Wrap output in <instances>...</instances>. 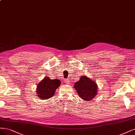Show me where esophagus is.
<instances>
[{
    "label": "esophagus",
    "instance_id": "34e87169",
    "mask_svg": "<svg viewBox=\"0 0 135 135\" xmlns=\"http://www.w3.org/2000/svg\"><path fill=\"white\" fill-rule=\"evenodd\" d=\"M64 81H65V83H66V84H70L69 83V80H68V79H66V80H64Z\"/></svg>",
    "mask_w": 135,
    "mask_h": 135
}]
</instances>
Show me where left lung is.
<instances>
[{"mask_svg":"<svg viewBox=\"0 0 135 135\" xmlns=\"http://www.w3.org/2000/svg\"><path fill=\"white\" fill-rule=\"evenodd\" d=\"M74 88L79 96L84 100H91L97 94V84L87 76H81L80 80L75 83Z\"/></svg>","mask_w":135,"mask_h":135,"instance_id":"obj_1","label":"left lung"}]
</instances>
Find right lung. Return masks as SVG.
<instances>
[{"mask_svg":"<svg viewBox=\"0 0 135 135\" xmlns=\"http://www.w3.org/2000/svg\"><path fill=\"white\" fill-rule=\"evenodd\" d=\"M61 81L55 79L52 80L45 76L37 86L36 93L40 99H47L54 96L55 90L59 87Z\"/></svg>","mask_w":135,"mask_h":135,"instance_id":"1","label":"right lung"}]
</instances>
